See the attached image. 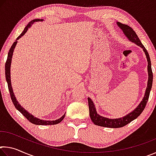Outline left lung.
<instances>
[{"mask_svg": "<svg viewBox=\"0 0 156 156\" xmlns=\"http://www.w3.org/2000/svg\"><path fill=\"white\" fill-rule=\"evenodd\" d=\"M118 25L122 29L124 34L125 36L127 37L129 41L131 42H133L134 43L138 44V46L142 47L144 51L146 54L147 61H148V73H149V79H148V84L147 87L146 89V92H145L144 96L143 98L142 101L140 103L137 108H136L133 112L129 113L128 115L124 116L123 118H116V119H109L107 118L102 117V116L98 115L96 112V108L94 107V102L92 100L88 98V105L89 109V115H90L91 120L92 122L94 123V125L104 126V127H108V128H120L122 127V126L128 125L130 123L131 121L135 120L138 116L141 114V113L143 112L145 107H146L147 102L149 99L150 91H151V87H152V83H153V72L151 69V60H150L149 55L148 54L147 49H145L143 44L140 41L138 36L136 34L135 31H133V29L131 27H129L127 25L122 24L121 23H117Z\"/></svg>", "mask_w": 156, "mask_h": 156, "instance_id": "left-lung-1", "label": "left lung"}]
</instances>
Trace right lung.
<instances>
[{
    "mask_svg": "<svg viewBox=\"0 0 156 156\" xmlns=\"http://www.w3.org/2000/svg\"><path fill=\"white\" fill-rule=\"evenodd\" d=\"M41 21L43 20L42 19H35V20H32L30 21V23H28V25L26 26L25 30H23V31L21 33L20 35L18 37L16 38V41L18 40L21 36H23L24 34L27 32V31L28 30V29L30 28L31 25L33 24L34 22H36V21ZM17 41H15L14 43H13L12 46L11 47V48L9 50L8 52V56H7V58L6 60V62H5V77H6V80L7 82V85H8V89L9 91V94H10V96H11V99L12 100V102L15 107L19 111V112L22 113V114L25 116V117L27 118V119L30 121V122L34 124V125H56V124L59 123L61 122V121L63 120V118H65V115H63L61 118H59L56 120H53V121H49V120H43L41 119H38L36 117H34V115H32L31 113H29L27 111H26L25 109H23V107L22 106H20V104L18 103V102L16 99V98L14 96V92H13L12 90V87L11 85V79H10V66H11V61H12V57L13 55V51H14V49L15 48L16 45Z\"/></svg>",
    "mask_w": 156,
    "mask_h": 156,
    "instance_id": "obj_1",
    "label": "right lung"
}]
</instances>
